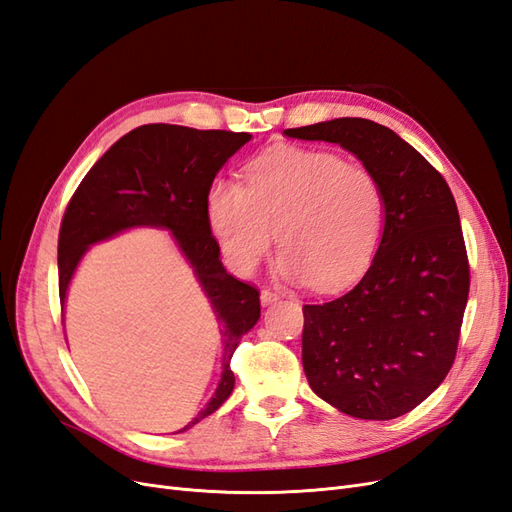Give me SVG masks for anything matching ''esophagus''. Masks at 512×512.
<instances>
[{"label": "esophagus", "instance_id": "obj_1", "mask_svg": "<svg viewBox=\"0 0 512 512\" xmlns=\"http://www.w3.org/2000/svg\"><path fill=\"white\" fill-rule=\"evenodd\" d=\"M277 299H280V294H277L275 290H271V288H265L260 292V301H262V305H271V303H275Z\"/></svg>", "mask_w": 512, "mask_h": 512}]
</instances>
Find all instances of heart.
<instances>
[{
    "instance_id": "1",
    "label": "heart",
    "mask_w": 512,
    "mask_h": 512,
    "mask_svg": "<svg viewBox=\"0 0 512 512\" xmlns=\"http://www.w3.org/2000/svg\"><path fill=\"white\" fill-rule=\"evenodd\" d=\"M384 213L378 177L322 149H275L250 166L245 185L215 181L207 194V220L232 269L252 273L280 232L284 275L318 290L342 288L369 267Z\"/></svg>"
}]
</instances>
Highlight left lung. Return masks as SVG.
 Wrapping results in <instances>:
<instances>
[{
  "label": "left lung",
  "instance_id": "8db88e82",
  "mask_svg": "<svg viewBox=\"0 0 512 512\" xmlns=\"http://www.w3.org/2000/svg\"><path fill=\"white\" fill-rule=\"evenodd\" d=\"M337 143L374 173L384 230L363 280L303 305V369L312 391L365 421L414 410L451 371L470 292L459 211L444 177L376 121L342 117L284 130Z\"/></svg>",
  "mask_w": 512,
  "mask_h": 512
}]
</instances>
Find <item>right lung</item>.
<instances>
[{
  "label": "right lung",
  "instance_id": "add662e5",
  "mask_svg": "<svg viewBox=\"0 0 512 512\" xmlns=\"http://www.w3.org/2000/svg\"><path fill=\"white\" fill-rule=\"evenodd\" d=\"M250 132L194 130L170 123L141 126L108 149L72 194L59 228V301L64 305L72 273L91 243L132 226L173 232L200 286L218 314L224 337V371L205 410L185 425L218 410L235 389L230 359L239 339L260 318L258 288L232 277L220 260V243L207 220V194L218 170Z\"/></svg>",
  "mask_w": 512,
  "mask_h": 512
}]
</instances>
